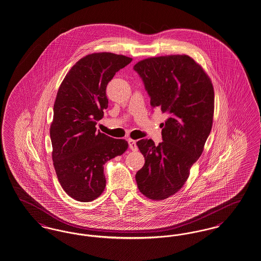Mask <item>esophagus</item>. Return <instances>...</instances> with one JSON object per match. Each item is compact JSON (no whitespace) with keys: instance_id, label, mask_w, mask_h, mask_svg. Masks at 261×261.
I'll use <instances>...</instances> for the list:
<instances>
[{"instance_id":"1","label":"esophagus","mask_w":261,"mask_h":261,"mask_svg":"<svg viewBox=\"0 0 261 261\" xmlns=\"http://www.w3.org/2000/svg\"><path fill=\"white\" fill-rule=\"evenodd\" d=\"M128 144H129V147H130L131 150H133V151H137L138 150V146H137V144H136V141L132 140V139H129L128 140Z\"/></svg>"}]
</instances>
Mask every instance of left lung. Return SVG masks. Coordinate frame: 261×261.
I'll use <instances>...</instances> for the list:
<instances>
[{"label":"left lung","instance_id":"1","mask_svg":"<svg viewBox=\"0 0 261 261\" xmlns=\"http://www.w3.org/2000/svg\"><path fill=\"white\" fill-rule=\"evenodd\" d=\"M150 104L167 114L163 142H137L146 159L136 174L139 190L148 199L168 198L184 187L201 156L213 126L215 92L204 69L186 54L149 57L136 64Z\"/></svg>","mask_w":261,"mask_h":261}]
</instances>
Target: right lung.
I'll return each instance as SVG.
<instances>
[{
    "instance_id": "1",
    "label": "right lung",
    "mask_w": 261,
    "mask_h": 261,
    "mask_svg": "<svg viewBox=\"0 0 261 261\" xmlns=\"http://www.w3.org/2000/svg\"><path fill=\"white\" fill-rule=\"evenodd\" d=\"M132 58L112 53L80 59L60 84L50 124L53 166L65 192L81 202L98 198L106 187L104 164L128 148L123 139L96 131L108 108L106 88Z\"/></svg>"
}]
</instances>
